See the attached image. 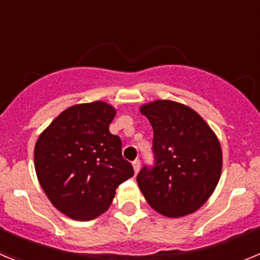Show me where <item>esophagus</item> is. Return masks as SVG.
I'll return each instance as SVG.
<instances>
[{"instance_id":"34e87169","label":"esophagus","mask_w":260,"mask_h":260,"mask_svg":"<svg viewBox=\"0 0 260 260\" xmlns=\"http://www.w3.org/2000/svg\"><path fill=\"white\" fill-rule=\"evenodd\" d=\"M133 167H134L135 173H138V172H139V169H141V160H139V158L134 160V161H133Z\"/></svg>"}]
</instances>
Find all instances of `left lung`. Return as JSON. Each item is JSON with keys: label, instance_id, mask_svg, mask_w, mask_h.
Here are the masks:
<instances>
[{"label": "left lung", "instance_id": "obj_1", "mask_svg": "<svg viewBox=\"0 0 260 260\" xmlns=\"http://www.w3.org/2000/svg\"><path fill=\"white\" fill-rule=\"evenodd\" d=\"M153 128V164L137 176L151 207L168 217L203 206L220 180L221 147L215 133L191 108L157 100L141 108Z\"/></svg>", "mask_w": 260, "mask_h": 260}]
</instances>
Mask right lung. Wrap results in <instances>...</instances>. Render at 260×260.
<instances>
[{
	"mask_svg": "<svg viewBox=\"0 0 260 260\" xmlns=\"http://www.w3.org/2000/svg\"><path fill=\"white\" fill-rule=\"evenodd\" d=\"M116 109L103 102L68 108L35 146L39 182L57 210L88 221L109 208L118 185L134 176L122 142L109 132Z\"/></svg>",
	"mask_w": 260,
	"mask_h": 260,
	"instance_id": "right-lung-1",
	"label": "right lung"
}]
</instances>
